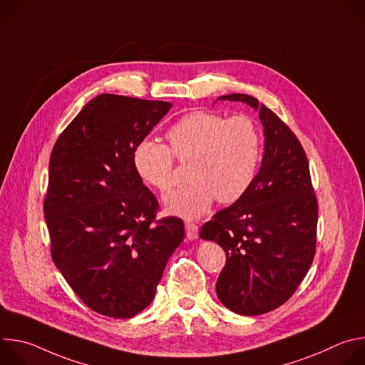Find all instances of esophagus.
<instances>
[{
    "mask_svg": "<svg viewBox=\"0 0 365 365\" xmlns=\"http://www.w3.org/2000/svg\"><path fill=\"white\" fill-rule=\"evenodd\" d=\"M185 228H186V237L187 240H196L197 238V225L193 224V222H186L185 224Z\"/></svg>",
    "mask_w": 365,
    "mask_h": 365,
    "instance_id": "esophagus-1",
    "label": "esophagus"
}]
</instances>
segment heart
<instances>
[{
	"label": "heart",
	"mask_w": 365,
	"mask_h": 365,
	"mask_svg": "<svg viewBox=\"0 0 365 365\" xmlns=\"http://www.w3.org/2000/svg\"><path fill=\"white\" fill-rule=\"evenodd\" d=\"M169 147L153 140L134 150V168L154 189L168 193L176 185L175 158L190 163L192 183L166 197L168 211L192 220L212 202H237L251 186L262 154V134L244 114L227 117L215 111H193L168 131Z\"/></svg>",
	"instance_id": "1"
}]
</instances>
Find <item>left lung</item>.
<instances>
[{"label":"left lung","instance_id":"left-lung-1","mask_svg":"<svg viewBox=\"0 0 365 365\" xmlns=\"http://www.w3.org/2000/svg\"><path fill=\"white\" fill-rule=\"evenodd\" d=\"M218 99L241 101L259 111L264 154L248 190L205 222L199 235L218 242L227 254L217 280L221 303L255 317L286 303L309 272L317 251L318 199L294 133L254 96L230 93Z\"/></svg>","mask_w":365,"mask_h":365}]
</instances>
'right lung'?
Segmentation results:
<instances>
[{"label": "right lung", "instance_id": "obj_1", "mask_svg": "<svg viewBox=\"0 0 365 365\" xmlns=\"http://www.w3.org/2000/svg\"><path fill=\"white\" fill-rule=\"evenodd\" d=\"M170 102L102 93L56 140L43 203L53 263L96 314L127 319L147 307L185 237L178 217L134 168V150Z\"/></svg>", "mask_w": 365, "mask_h": 365}]
</instances>
